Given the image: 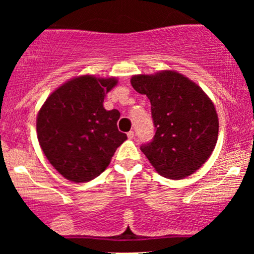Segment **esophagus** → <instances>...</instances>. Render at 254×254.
Masks as SVG:
<instances>
[{
  "label": "esophagus",
  "instance_id": "esophagus-1",
  "mask_svg": "<svg viewBox=\"0 0 254 254\" xmlns=\"http://www.w3.org/2000/svg\"><path fill=\"white\" fill-rule=\"evenodd\" d=\"M127 137H129L130 139H132L133 137H135V132H133V131H129V132H127Z\"/></svg>",
  "mask_w": 254,
  "mask_h": 254
}]
</instances>
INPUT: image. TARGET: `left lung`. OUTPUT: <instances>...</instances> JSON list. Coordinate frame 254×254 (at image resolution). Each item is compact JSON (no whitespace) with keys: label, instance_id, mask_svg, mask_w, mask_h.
Here are the masks:
<instances>
[{"label":"left lung","instance_id":"1","mask_svg":"<svg viewBox=\"0 0 254 254\" xmlns=\"http://www.w3.org/2000/svg\"><path fill=\"white\" fill-rule=\"evenodd\" d=\"M131 84L150 100L156 127L153 141L141 150L162 177L191 176L210 157L217 142L218 117L211 99L173 70L133 75Z\"/></svg>","mask_w":254,"mask_h":254}]
</instances>
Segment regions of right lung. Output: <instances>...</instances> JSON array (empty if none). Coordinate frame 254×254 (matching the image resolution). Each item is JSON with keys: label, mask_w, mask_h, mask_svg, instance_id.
<instances>
[{"label": "right lung", "mask_w": 254, "mask_h": 254, "mask_svg": "<svg viewBox=\"0 0 254 254\" xmlns=\"http://www.w3.org/2000/svg\"><path fill=\"white\" fill-rule=\"evenodd\" d=\"M118 80L82 75L49 95L37 116V136L46 159L74 183L90 182L110 165L127 135L118 130V110L104 99Z\"/></svg>", "instance_id": "1"}]
</instances>
